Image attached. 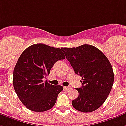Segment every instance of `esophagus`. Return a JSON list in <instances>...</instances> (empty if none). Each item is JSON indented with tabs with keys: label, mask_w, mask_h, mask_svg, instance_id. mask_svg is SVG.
Instances as JSON below:
<instances>
[{
	"label": "esophagus",
	"mask_w": 126,
	"mask_h": 126,
	"mask_svg": "<svg viewBox=\"0 0 126 126\" xmlns=\"http://www.w3.org/2000/svg\"><path fill=\"white\" fill-rule=\"evenodd\" d=\"M64 89H65V90H69L71 89V87L70 86H68V87H64Z\"/></svg>",
	"instance_id": "34e87169"
}]
</instances>
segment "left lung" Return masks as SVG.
Segmentation results:
<instances>
[{"label": "left lung", "instance_id": "obj_1", "mask_svg": "<svg viewBox=\"0 0 126 126\" xmlns=\"http://www.w3.org/2000/svg\"><path fill=\"white\" fill-rule=\"evenodd\" d=\"M61 50L75 74L82 77V87L77 89L79 95L72 101L73 108L85 113L96 110L112 88L114 75L110 62L99 49L90 45Z\"/></svg>", "mask_w": 126, "mask_h": 126}]
</instances>
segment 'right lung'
<instances>
[{
  "instance_id": "right-lung-1",
  "label": "right lung",
  "mask_w": 126,
  "mask_h": 126,
  "mask_svg": "<svg viewBox=\"0 0 126 126\" xmlns=\"http://www.w3.org/2000/svg\"><path fill=\"white\" fill-rule=\"evenodd\" d=\"M65 57L59 48L43 43L34 44L23 51L13 71V86L17 96L29 110L37 112L49 110L63 89L43 79L59 60Z\"/></svg>"
}]
</instances>
